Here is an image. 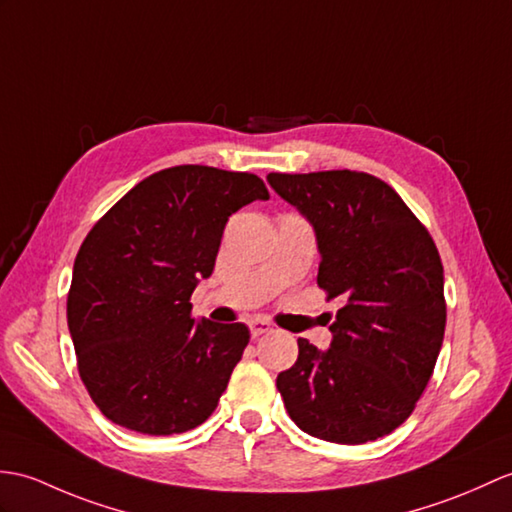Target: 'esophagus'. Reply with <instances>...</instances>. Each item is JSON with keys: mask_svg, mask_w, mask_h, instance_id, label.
<instances>
[{"mask_svg": "<svg viewBox=\"0 0 512 512\" xmlns=\"http://www.w3.org/2000/svg\"><path fill=\"white\" fill-rule=\"evenodd\" d=\"M248 327H251V336L253 338L270 334V331H272V325L268 323V320H261V318H253L251 323H248Z\"/></svg>", "mask_w": 512, "mask_h": 512, "instance_id": "1", "label": "esophagus"}]
</instances>
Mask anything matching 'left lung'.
<instances>
[{
  "label": "left lung",
  "mask_w": 512,
  "mask_h": 512,
  "mask_svg": "<svg viewBox=\"0 0 512 512\" xmlns=\"http://www.w3.org/2000/svg\"><path fill=\"white\" fill-rule=\"evenodd\" d=\"M312 224L318 285L344 305L327 351L299 338L279 373L290 419L310 436L360 445L406 421L430 382L445 336L443 264L401 196L366 172L268 174Z\"/></svg>",
  "instance_id": "left-lung-1"
}]
</instances>
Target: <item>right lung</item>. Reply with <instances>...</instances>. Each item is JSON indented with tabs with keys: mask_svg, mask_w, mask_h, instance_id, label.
<instances>
[{
	"mask_svg": "<svg viewBox=\"0 0 512 512\" xmlns=\"http://www.w3.org/2000/svg\"><path fill=\"white\" fill-rule=\"evenodd\" d=\"M270 194L259 176L176 165L104 213L74 261L67 325L78 373L106 419L139 434L194 430L216 410L251 338L192 318L229 216Z\"/></svg>",
	"mask_w": 512,
	"mask_h": 512,
	"instance_id": "right-lung-1",
	"label": "right lung"
}]
</instances>
